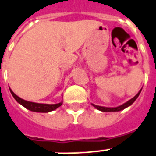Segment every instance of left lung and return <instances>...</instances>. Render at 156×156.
Instances as JSON below:
<instances>
[{
  "label": "left lung",
  "instance_id": "1",
  "mask_svg": "<svg viewBox=\"0 0 156 156\" xmlns=\"http://www.w3.org/2000/svg\"><path fill=\"white\" fill-rule=\"evenodd\" d=\"M142 90V89H141ZM141 90L139 91V93L137 94L136 95H135L133 98H132L130 101H128L126 103H124L123 105H120V106H117V107H114V108H108V107H103V106H100V105H93L98 110H100L101 112H119V111H122V110H123V109L127 108V106H129V105H131L135 101H136V99L139 97V94L141 92Z\"/></svg>",
  "mask_w": 156,
  "mask_h": 156
}]
</instances>
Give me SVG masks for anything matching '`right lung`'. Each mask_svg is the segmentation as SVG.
<instances>
[{
  "mask_svg": "<svg viewBox=\"0 0 156 156\" xmlns=\"http://www.w3.org/2000/svg\"><path fill=\"white\" fill-rule=\"evenodd\" d=\"M11 93L12 94V96L14 97V99L19 103L21 104L23 106H24L25 108H27L29 111H32V112H51L55 109L58 108L59 106H61L62 105V102L58 103V104H53V105H49V104H39V103H34V102H30V101H24L21 99L20 97H18L10 89Z\"/></svg>",
  "mask_w": 156,
  "mask_h": 156,
  "instance_id": "obj_1",
  "label": "right lung"
}]
</instances>
